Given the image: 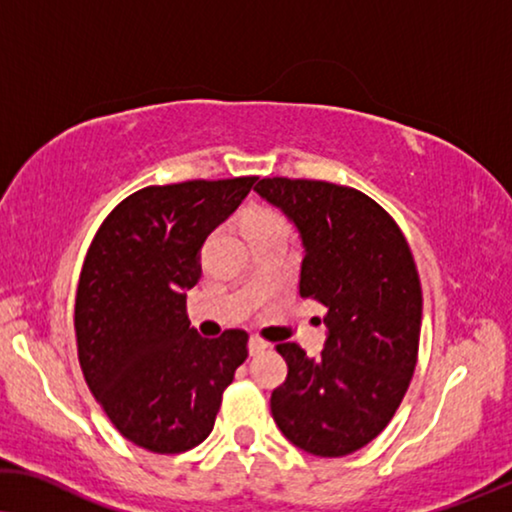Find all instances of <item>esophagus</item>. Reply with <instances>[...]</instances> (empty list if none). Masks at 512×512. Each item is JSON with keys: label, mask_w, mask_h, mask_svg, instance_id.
Instances as JSON below:
<instances>
[{"label": "esophagus", "mask_w": 512, "mask_h": 512, "mask_svg": "<svg viewBox=\"0 0 512 512\" xmlns=\"http://www.w3.org/2000/svg\"><path fill=\"white\" fill-rule=\"evenodd\" d=\"M266 348H269V343L262 341V338H259V336H253V338H250V341H248L250 355H259V352H264Z\"/></svg>", "instance_id": "esophagus-1"}]
</instances>
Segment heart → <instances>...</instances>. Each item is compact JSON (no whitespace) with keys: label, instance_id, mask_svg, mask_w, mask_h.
Wrapping results in <instances>:
<instances>
[{"label":"heart","instance_id":"heart-1","mask_svg":"<svg viewBox=\"0 0 512 512\" xmlns=\"http://www.w3.org/2000/svg\"><path fill=\"white\" fill-rule=\"evenodd\" d=\"M243 232L248 234H264V232H287L283 215L266 206H250L241 215Z\"/></svg>","mask_w":512,"mask_h":512}]
</instances>
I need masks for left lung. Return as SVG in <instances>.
Wrapping results in <instances>:
<instances>
[{"mask_svg": "<svg viewBox=\"0 0 512 512\" xmlns=\"http://www.w3.org/2000/svg\"><path fill=\"white\" fill-rule=\"evenodd\" d=\"M255 192L299 229V294L327 308L320 357L276 345L287 378L271 392V415L297 448L350 455L390 424L413 378L422 325L413 253L392 215L355 187L262 178Z\"/></svg>", "mask_w": 512, "mask_h": 512, "instance_id": "8db88e82", "label": "left lung"}]
</instances>
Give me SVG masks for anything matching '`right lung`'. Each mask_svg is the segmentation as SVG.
Instances as JSON below:
<instances>
[{
    "label": "right lung",
    "mask_w": 512,
    "mask_h": 512,
    "mask_svg": "<svg viewBox=\"0 0 512 512\" xmlns=\"http://www.w3.org/2000/svg\"><path fill=\"white\" fill-rule=\"evenodd\" d=\"M255 181L143 187L106 215L85 255L74 311L78 362L113 427L143 450L178 455L204 441L246 362V331L201 338L187 320L185 292L201 276L206 236Z\"/></svg>",
    "instance_id": "add662e5"
}]
</instances>
